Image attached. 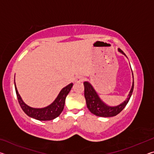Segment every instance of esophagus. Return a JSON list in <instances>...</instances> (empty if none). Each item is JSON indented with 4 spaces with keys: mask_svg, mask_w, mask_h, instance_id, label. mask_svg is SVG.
Returning <instances> with one entry per match:
<instances>
[{
    "mask_svg": "<svg viewBox=\"0 0 154 154\" xmlns=\"http://www.w3.org/2000/svg\"><path fill=\"white\" fill-rule=\"evenodd\" d=\"M83 80V77L81 76V75H79V76H77L75 79V83H81L82 82Z\"/></svg>",
    "mask_w": 154,
    "mask_h": 154,
    "instance_id": "esophagus-1",
    "label": "esophagus"
}]
</instances>
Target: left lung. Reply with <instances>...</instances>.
Listing matches in <instances>:
<instances>
[{
  "mask_svg": "<svg viewBox=\"0 0 154 154\" xmlns=\"http://www.w3.org/2000/svg\"><path fill=\"white\" fill-rule=\"evenodd\" d=\"M118 51L120 53L123 54L124 56H126V54L120 49H118ZM83 85H84V96L85 100H86L88 109H89L91 113L96 116L106 118V117H113L117 116L125 108V106L128 103L130 97H131L132 92H133L134 80L133 83H132L131 90L130 91V93L128 96L126 100H124V103L116 106H110L106 105L100 98L98 94L96 93L92 85L89 82H85L83 83Z\"/></svg>",
  "mask_w": 154,
  "mask_h": 154,
  "instance_id": "8db88e82",
  "label": "left lung"
}]
</instances>
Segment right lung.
Segmentation results:
<instances>
[{"label":"right lung","mask_w":154,"mask_h":154,"mask_svg":"<svg viewBox=\"0 0 154 154\" xmlns=\"http://www.w3.org/2000/svg\"><path fill=\"white\" fill-rule=\"evenodd\" d=\"M72 85H73V84L71 83L66 85V87L62 88V90L60 92L58 96L56 98V100L51 105L41 109L30 107V106H28L26 104H25L17 92L15 83V92H16L18 102H19L21 108L22 109V110L24 111V113L27 116L30 117V118L37 119V120L49 121L56 118L63 111L65 104V99H66V96L69 93L70 90H71Z\"/></svg>","instance_id":"obj_1"}]
</instances>
